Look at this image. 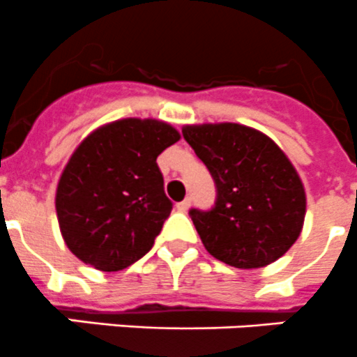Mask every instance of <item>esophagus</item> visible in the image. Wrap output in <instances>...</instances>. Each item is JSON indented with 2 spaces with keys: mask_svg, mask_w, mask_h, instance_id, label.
Instances as JSON below:
<instances>
[{
  "mask_svg": "<svg viewBox=\"0 0 357 357\" xmlns=\"http://www.w3.org/2000/svg\"><path fill=\"white\" fill-rule=\"evenodd\" d=\"M189 206H190L189 197H187V199H183V201H180V203H177V210L180 211V213H185V211L189 210Z\"/></svg>",
  "mask_w": 357,
  "mask_h": 357,
  "instance_id": "1",
  "label": "esophagus"
}]
</instances>
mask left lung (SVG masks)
Segmentation results:
<instances>
[{
  "instance_id": "left-lung-1",
  "label": "left lung",
  "mask_w": 357,
  "mask_h": 357,
  "mask_svg": "<svg viewBox=\"0 0 357 357\" xmlns=\"http://www.w3.org/2000/svg\"><path fill=\"white\" fill-rule=\"evenodd\" d=\"M182 133L217 183L215 206L190 210L206 252L238 269L276 262L298 239L307 210L302 178L287 154L239 123L185 125Z\"/></svg>"
}]
</instances>
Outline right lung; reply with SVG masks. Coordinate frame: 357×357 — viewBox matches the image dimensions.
<instances>
[{
    "instance_id": "1",
    "label": "right lung",
    "mask_w": 357,
    "mask_h": 357,
    "mask_svg": "<svg viewBox=\"0 0 357 357\" xmlns=\"http://www.w3.org/2000/svg\"><path fill=\"white\" fill-rule=\"evenodd\" d=\"M178 140L153 118L111 121L81 140L55 192L60 234L81 262L114 273L153 248L172 211L156 160Z\"/></svg>"
}]
</instances>
